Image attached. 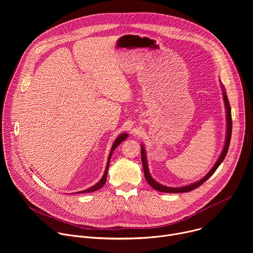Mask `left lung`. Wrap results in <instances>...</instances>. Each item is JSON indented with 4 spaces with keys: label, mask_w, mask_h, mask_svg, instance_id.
Listing matches in <instances>:
<instances>
[{
    "label": "left lung",
    "mask_w": 253,
    "mask_h": 253,
    "mask_svg": "<svg viewBox=\"0 0 253 253\" xmlns=\"http://www.w3.org/2000/svg\"><path fill=\"white\" fill-rule=\"evenodd\" d=\"M221 89H222V94H223V101H224V105H225V109H226V122H227V127H226V138H225V144L223 150L218 158V160L215 162L214 166L211 168V170L198 181L191 183L189 185H185L182 187H168L165 185H162L160 183H158L157 181L152 178L149 169H148V162H147V156H146V150L145 147L143 145H141V159H142V165H143V169H144V176H145L146 181L148 182V184L154 188L157 191H161V192H165V193H183V192H188L191 190H194L195 188L199 187L201 184H203L206 180L216 171V169L218 168V166L221 164V162L223 161V159L225 158L227 152H228V148H229V144H230V139H231V132H232V119H231V109H230V104L226 95V91L224 86L221 83Z\"/></svg>",
    "instance_id": "8db88e82"
}]
</instances>
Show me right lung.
Wrapping results in <instances>:
<instances>
[{
	"label": "right lung",
	"mask_w": 253,
	"mask_h": 253,
	"mask_svg": "<svg viewBox=\"0 0 253 253\" xmlns=\"http://www.w3.org/2000/svg\"><path fill=\"white\" fill-rule=\"evenodd\" d=\"M128 137V134L127 133H122V134H120L118 137H117V139L115 140V142H114V144L112 145V148H111V151H110V154H109V156H108V162H107V164H106V169H105V172H104V174H103V176H102V178L100 179V181H98V183H96L94 186H92V187H90V188H88V189H86V190H83V191H80V192H77V193H90V192H93V191H96V190H98V189H100L101 187H103V185L106 183V180H107V173H108V168H109V164H110V160H111V156H112V153H113V151L117 148V146L119 145V144L121 143V142H123L126 138Z\"/></svg>",
	"instance_id": "1"
}]
</instances>
